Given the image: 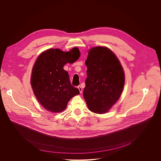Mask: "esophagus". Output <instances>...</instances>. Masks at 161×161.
<instances>
[{"label": "esophagus", "instance_id": "esophagus-1", "mask_svg": "<svg viewBox=\"0 0 161 161\" xmlns=\"http://www.w3.org/2000/svg\"><path fill=\"white\" fill-rule=\"evenodd\" d=\"M77 88L79 89V92H80V93H82V88L81 87V86H79L77 87Z\"/></svg>", "mask_w": 161, "mask_h": 161}]
</instances>
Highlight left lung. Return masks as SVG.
<instances>
[{"label":"left lung","mask_w":161,"mask_h":161,"mask_svg":"<svg viewBox=\"0 0 161 161\" xmlns=\"http://www.w3.org/2000/svg\"><path fill=\"white\" fill-rule=\"evenodd\" d=\"M86 65L84 98L91 112L105 114L121 96L125 84L123 69L115 54L102 46L90 49Z\"/></svg>","instance_id":"8db88e82"}]
</instances>
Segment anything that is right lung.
<instances>
[{
	"label": "right lung",
	"instance_id": "right-lung-1",
	"mask_svg": "<svg viewBox=\"0 0 161 161\" xmlns=\"http://www.w3.org/2000/svg\"><path fill=\"white\" fill-rule=\"evenodd\" d=\"M77 47L63 52L49 49L43 52L33 66L31 85L38 102L46 110L54 113L63 111L70 99L80 93L70 84L68 72L63 69L80 56Z\"/></svg>",
	"mask_w": 161,
	"mask_h": 161
}]
</instances>
